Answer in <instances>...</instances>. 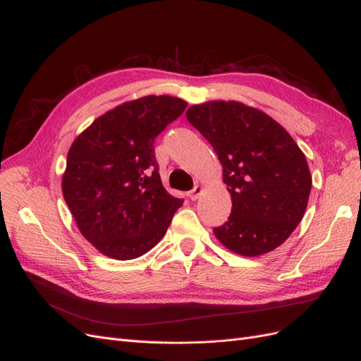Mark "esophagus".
<instances>
[{
  "label": "esophagus",
  "mask_w": 361,
  "mask_h": 361,
  "mask_svg": "<svg viewBox=\"0 0 361 361\" xmlns=\"http://www.w3.org/2000/svg\"><path fill=\"white\" fill-rule=\"evenodd\" d=\"M201 193H202V188H201V185H195V188L189 192V197H190L192 201H196L197 197L201 196Z\"/></svg>",
  "instance_id": "1"
}]
</instances>
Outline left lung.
Listing matches in <instances>:
<instances>
[{
  "label": "left lung",
  "mask_w": 361,
  "mask_h": 361,
  "mask_svg": "<svg viewBox=\"0 0 361 361\" xmlns=\"http://www.w3.org/2000/svg\"><path fill=\"white\" fill-rule=\"evenodd\" d=\"M212 144L231 193V214L213 229L231 252L259 257L274 250L305 216L312 177L303 151L283 127L240 102H205L185 112Z\"/></svg>",
  "instance_id": "8db88e82"
}]
</instances>
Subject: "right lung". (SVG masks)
<instances>
[{"label": "right lung", "instance_id": "right-lung-1", "mask_svg": "<svg viewBox=\"0 0 361 361\" xmlns=\"http://www.w3.org/2000/svg\"><path fill=\"white\" fill-rule=\"evenodd\" d=\"M185 106L171 96L126 102L92 121L68 149L63 196L80 234L106 257H142L183 205L161 184L154 141Z\"/></svg>", "mask_w": 361, "mask_h": 361}]
</instances>
